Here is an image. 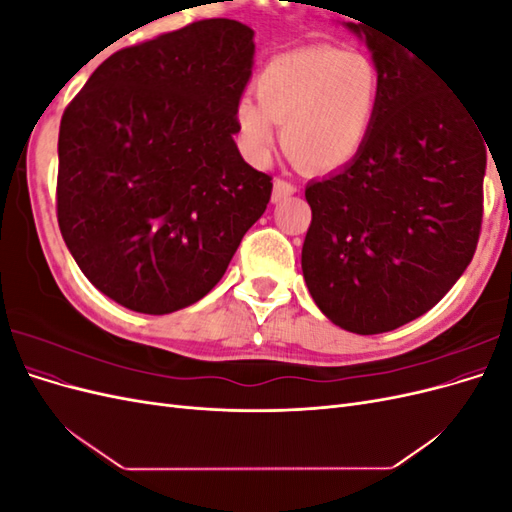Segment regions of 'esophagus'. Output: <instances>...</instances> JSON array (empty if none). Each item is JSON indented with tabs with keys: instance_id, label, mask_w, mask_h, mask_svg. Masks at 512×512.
I'll list each match as a JSON object with an SVG mask.
<instances>
[{
	"instance_id": "34e87169",
	"label": "esophagus",
	"mask_w": 512,
	"mask_h": 512,
	"mask_svg": "<svg viewBox=\"0 0 512 512\" xmlns=\"http://www.w3.org/2000/svg\"><path fill=\"white\" fill-rule=\"evenodd\" d=\"M292 194H297V185H294L292 181L277 177L273 183V203H282V200H286Z\"/></svg>"
}]
</instances>
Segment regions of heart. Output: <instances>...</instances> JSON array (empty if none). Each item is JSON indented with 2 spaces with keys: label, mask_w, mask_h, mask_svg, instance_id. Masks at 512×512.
<instances>
[{
  "label": "heart",
  "mask_w": 512,
  "mask_h": 512,
  "mask_svg": "<svg viewBox=\"0 0 512 512\" xmlns=\"http://www.w3.org/2000/svg\"><path fill=\"white\" fill-rule=\"evenodd\" d=\"M256 102L237 106V128L245 151L265 160L273 126L288 156L305 168L335 170L350 164L374 128L382 96L376 61L359 51L307 46L275 55L254 83Z\"/></svg>",
  "instance_id": "1"
}]
</instances>
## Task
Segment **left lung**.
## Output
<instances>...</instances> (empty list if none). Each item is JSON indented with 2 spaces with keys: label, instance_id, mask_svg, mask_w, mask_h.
I'll list each match as a JSON object with an SVG mask.
<instances>
[{
  "label": "left lung",
  "instance_id": "8db88e82",
  "mask_svg": "<svg viewBox=\"0 0 512 512\" xmlns=\"http://www.w3.org/2000/svg\"><path fill=\"white\" fill-rule=\"evenodd\" d=\"M348 27L374 55L382 96L359 156L305 188L301 265L324 316L376 335L429 312L470 265L489 145L421 57L376 27Z\"/></svg>",
  "mask_w": 512,
  "mask_h": 512
}]
</instances>
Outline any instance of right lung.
Wrapping results in <instances>:
<instances>
[{"label": "right lung", "mask_w": 512, "mask_h": 512, "mask_svg": "<svg viewBox=\"0 0 512 512\" xmlns=\"http://www.w3.org/2000/svg\"><path fill=\"white\" fill-rule=\"evenodd\" d=\"M254 32L205 19L113 53L59 126L57 222L76 265L141 314L203 299L271 198L237 149Z\"/></svg>", "instance_id": "add662e5"}]
</instances>
